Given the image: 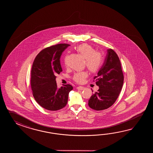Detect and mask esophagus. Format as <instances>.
Returning <instances> with one entry per match:
<instances>
[{
    "instance_id": "34e87169",
    "label": "esophagus",
    "mask_w": 153,
    "mask_h": 153,
    "mask_svg": "<svg viewBox=\"0 0 153 153\" xmlns=\"http://www.w3.org/2000/svg\"><path fill=\"white\" fill-rule=\"evenodd\" d=\"M77 89H78V90H84L85 88L84 87H83V86H78V87H77Z\"/></svg>"
}]
</instances>
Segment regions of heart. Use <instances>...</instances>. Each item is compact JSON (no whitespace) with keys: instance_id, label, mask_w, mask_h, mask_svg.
Masks as SVG:
<instances>
[{"instance_id":"1","label":"heart","mask_w":153,"mask_h":153,"mask_svg":"<svg viewBox=\"0 0 153 153\" xmlns=\"http://www.w3.org/2000/svg\"><path fill=\"white\" fill-rule=\"evenodd\" d=\"M76 50L85 59V63L88 69L92 73L97 72L100 68L102 62L101 53L96 52L94 48L87 44H82L78 46ZM87 76L88 73L86 72H76L73 76V80L78 83H81Z\"/></svg>"}]
</instances>
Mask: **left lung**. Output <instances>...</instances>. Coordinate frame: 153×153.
<instances>
[{"label":"left lung","mask_w":153,"mask_h":153,"mask_svg":"<svg viewBox=\"0 0 153 153\" xmlns=\"http://www.w3.org/2000/svg\"><path fill=\"white\" fill-rule=\"evenodd\" d=\"M94 79L99 89L91 96L88 105L96 111L106 109L115 103L124 83L120 61L113 50L108 49L104 63Z\"/></svg>","instance_id":"obj_1"}]
</instances>
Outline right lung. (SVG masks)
Instances as JSON below:
<instances>
[{
	"label": "right lung",
	"instance_id": "right-lung-1",
	"mask_svg": "<svg viewBox=\"0 0 153 153\" xmlns=\"http://www.w3.org/2000/svg\"><path fill=\"white\" fill-rule=\"evenodd\" d=\"M69 44H60L42 50L36 56L31 70L30 84L35 100L42 108L54 111L68 102L71 85L57 88L56 75L62 72L60 58Z\"/></svg>",
	"mask_w": 153,
	"mask_h": 153
}]
</instances>
